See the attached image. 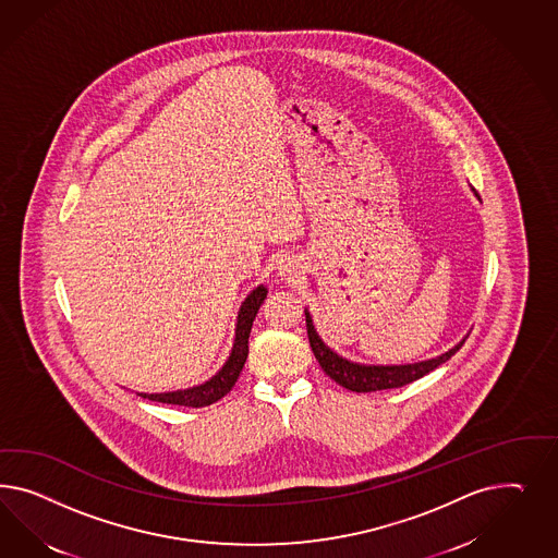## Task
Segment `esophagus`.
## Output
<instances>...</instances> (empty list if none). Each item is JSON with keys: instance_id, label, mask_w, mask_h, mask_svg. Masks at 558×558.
<instances>
[{"instance_id": "1", "label": "esophagus", "mask_w": 558, "mask_h": 558, "mask_svg": "<svg viewBox=\"0 0 558 558\" xmlns=\"http://www.w3.org/2000/svg\"><path fill=\"white\" fill-rule=\"evenodd\" d=\"M292 271H294V266H292L290 262H284V259H282V262H280V266H278V274L288 278Z\"/></svg>"}]
</instances>
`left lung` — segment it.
<instances>
[{"instance_id": "8db88e82", "label": "left lung", "mask_w": 558, "mask_h": 558, "mask_svg": "<svg viewBox=\"0 0 558 558\" xmlns=\"http://www.w3.org/2000/svg\"><path fill=\"white\" fill-rule=\"evenodd\" d=\"M474 196L481 201L478 192L474 190ZM306 315V333H308V341H311V350L317 357V362L322 364L323 371L333 378L338 385L343 389L354 390V392H372V390L385 389H399L405 387L409 383L417 380L425 376L427 372L436 371L439 364L448 362L452 355L457 354L458 350L462 348L464 339H460L454 348H450L448 352L429 357V360H422V362H413V364H360V362H352L343 355H339L336 350H331L322 336L315 329V323L311 313L304 308Z\"/></svg>"}]
</instances>
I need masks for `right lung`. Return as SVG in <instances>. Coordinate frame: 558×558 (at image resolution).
<instances>
[{"label":"right lung","instance_id":"add662e5","mask_svg":"<svg viewBox=\"0 0 558 558\" xmlns=\"http://www.w3.org/2000/svg\"><path fill=\"white\" fill-rule=\"evenodd\" d=\"M266 296H268V288L259 284L241 303V308L236 313L235 339H233L231 354L213 378H208L203 385L190 387V389L171 390V392H136V395L143 399H149V401H157V403H168V405L206 407L217 403L235 387L236 378L245 366V360L250 354L247 343H250L252 325H254L255 315H257L262 303L266 301Z\"/></svg>","mask_w":558,"mask_h":558}]
</instances>
